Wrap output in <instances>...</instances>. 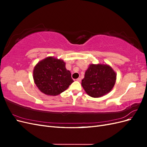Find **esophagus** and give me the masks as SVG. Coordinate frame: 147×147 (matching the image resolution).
<instances>
[{"label": "esophagus", "instance_id": "34e87169", "mask_svg": "<svg viewBox=\"0 0 147 147\" xmlns=\"http://www.w3.org/2000/svg\"><path fill=\"white\" fill-rule=\"evenodd\" d=\"M76 80L77 81V82H81V78H78L77 80Z\"/></svg>", "mask_w": 147, "mask_h": 147}]
</instances>
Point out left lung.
Masks as SVG:
<instances>
[{"instance_id":"left-lung-1","label":"left lung","mask_w":147,"mask_h":147,"mask_svg":"<svg viewBox=\"0 0 147 147\" xmlns=\"http://www.w3.org/2000/svg\"><path fill=\"white\" fill-rule=\"evenodd\" d=\"M117 80V74L108 64H90L82 81L87 94L92 97L103 96L112 90Z\"/></svg>"}]
</instances>
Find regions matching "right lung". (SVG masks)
<instances>
[{
  "mask_svg": "<svg viewBox=\"0 0 147 147\" xmlns=\"http://www.w3.org/2000/svg\"><path fill=\"white\" fill-rule=\"evenodd\" d=\"M34 83L38 90L48 96L59 95L74 82L71 73L63 60L49 56L39 61L33 70Z\"/></svg>",
  "mask_w": 147,
  "mask_h": 147,
  "instance_id": "1",
  "label": "right lung"
}]
</instances>
